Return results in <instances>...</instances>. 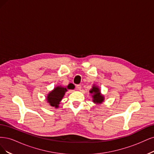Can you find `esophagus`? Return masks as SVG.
Here are the masks:
<instances>
[{"instance_id":"34e87169","label":"esophagus","mask_w":154,"mask_h":154,"mask_svg":"<svg viewBox=\"0 0 154 154\" xmlns=\"http://www.w3.org/2000/svg\"><path fill=\"white\" fill-rule=\"evenodd\" d=\"M76 88H77V90H81V88H82V86H81V85H80V84H79V85H77Z\"/></svg>"}]
</instances>
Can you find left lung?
Returning a JSON list of instances; mask_svg holds the SVG:
<instances>
[{
  "instance_id": "8db88e82",
  "label": "left lung",
  "mask_w": 154,
  "mask_h": 154,
  "mask_svg": "<svg viewBox=\"0 0 154 154\" xmlns=\"http://www.w3.org/2000/svg\"><path fill=\"white\" fill-rule=\"evenodd\" d=\"M90 93L92 95L93 102L95 103L100 104L103 102L104 97L101 94L100 89L98 88V86L93 85Z\"/></svg>"
}]
</instances>
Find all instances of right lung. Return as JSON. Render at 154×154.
<instances>
[{
    "label": "right lung",
    "mask_w": 154,
    "mask_h": 154,
    "mask_svg": "<svg viewBox=\"0 0 154 154\" xmlns=\"http://www.w3.org/2000/svg\"><path fill=\"white\" fill-rule=\"evenodd\" d=\"M74 86L72 84H68L66 88H64L61 86H57L54 88V90L48 94L47 97V100L48 103L52 107L55 108L59 107V104L60 103L61 100L63 98L64 94L67 91V90H73Z\"/></svg>",
    "instance_id": "1"
}]
</instances>
